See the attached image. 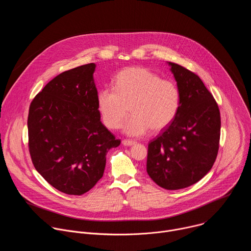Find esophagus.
<instances>
[{
    "mask_svg": "<svg viewBox=\"0 0 251 251\" xmlns=\"http://www.w3.org/2000/svg\"><path fill=\"white\" fill-rule=\"evenodd\" d=\"M136 143L137 142L135 140H129V139H124L122 141V144L125 145V146H132V145H135Z\"/></svg>",
    "mask_w": 251,
    "mask_h": 251,
    "instance_id": "esophagus-1",
    "label": "esophagus"
}]
</instances>
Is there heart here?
<instances>
[{
  "label": "heart",
  "mask_w": 251,
  "mask_h": 251,
  "mask_svg": "<svg viewBox=\"0 0 251 251\" xmlns=\"http://www.w3.org/2000/svg\"><path fill=\"white\" fill-rule=\"evenodd\" d=\"M180 104L181 91L174 81L139 66L120 71L114 88H102L97 94L102 121L110 129H118L130 110L124 131L131 136L165 129L176 116Z\"/></svg>",
  "instance_id": "obj_1"
}]
</instances>
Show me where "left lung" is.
<instances>
[{
    "label": "left lung",
    "mask_w": 251,
    "mask_h": 251,
    "mask_svg": "<svg viewBox=\"0 0 251 251\" xmlns=\"http://www.w3.org/2000/svg\"><path fill=\"white\" fill-rule=\"evenodd\" d=\"M181 91L173 122L148 145L147 173L166 190L190 187L216 162L221 138L219 105L201 79L186 67L169 62Z\"/></svg>",
    "instance_id": "1"
}]
</instances>
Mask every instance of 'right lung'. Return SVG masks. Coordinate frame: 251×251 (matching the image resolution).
Wrapping results in <instances>:
<instances>
[{
  "mask_svg": "<svg viewBox=\"0 0 251 251\" xmlns=\"http://www.w3.org/2000/svg\"><path fill=\"white\" fill-rule=\"evenodd\" d=\"M94 63L64 71L32 99L27 117L31 162L61 193L80 196L103 176L106 154L121 141L100 121Z\"/></svg>",
  "mask_w": 251,
  "mask_h": 251,
  "instance_id": "1",
  "label": "right lung"
}]
</instances>
